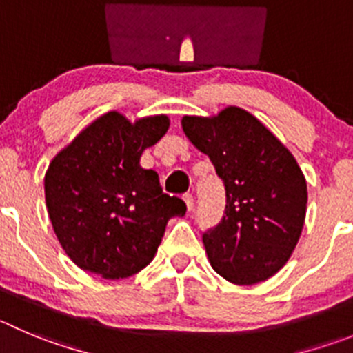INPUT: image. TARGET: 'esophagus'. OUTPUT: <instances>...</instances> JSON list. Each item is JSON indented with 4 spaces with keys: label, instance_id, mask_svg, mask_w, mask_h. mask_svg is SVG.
<instances>
[{
    "label": "esophagus",
    "instance_id": "1",
    "mask_svg": "<svg viewBox=\"0 0 353 353\" xmlns=\"http://www.w3.org/2000/svg\"><path fill=\"white\" fill-rule=\"evenodd\" d=\"M183 200H184V203H186V209L192 210L193 209V195H192V193H186V195H183Z\"/></svg>",
    "mask_w": 353,
    "mask_h": 353
}]
</instances>
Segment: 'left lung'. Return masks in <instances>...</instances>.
<instances>
[{
	"label": "left lung",
	"instance_id": "obj_1",
	"mask_svg": "<svg viewBox=\"0 0 353 353\" xmlns=\"http://www.w3.org/2000/svg\"><path fill=\"white\" fill-rule=\"evenodd\" d=\"M181 125L225 184V214L202 236L210 265L233 284L266 281L291 258L305 223L308 193L298 161L240 108L184 117Z\"/></svg>",
	"mask_w": 353,
	"mask_h": 353
}]
</instances>
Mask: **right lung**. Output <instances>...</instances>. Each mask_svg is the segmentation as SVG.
Returning <instances> with one entry per match:
<instances>
[{"label":"right lung","mask_w":353,"mask_h":353,"mask_svg":"<svg viewBox=\"0 0 353 353\" xmlns=\"http://www.w3.org/2000/svg\"><path fill=\"white\" fill-rule=\"evenodd\" d=\"M169 130L165 114L130 123L102 114L52 160L45 200L65 254L85 272L125 279L153 259L167 221L186 205L161 192L158 174L141 154Z\"/></svg>","instance_id":"obj_1"}]
</instances>
